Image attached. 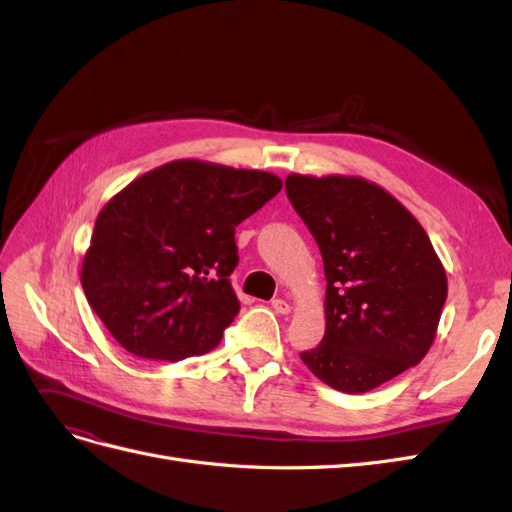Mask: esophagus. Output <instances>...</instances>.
<instances>
[{
	"label": "esophagus",
	"mask_w": 512,
	"mask_h": 512,
	"mask_svg": "<svg viewBox=\"0 0 512 512\" xmlns=\"http://www.w3.org/2000/svg\"><path fill=\"white\" fill-rule=\"evenodd\" d=\"M271 307L275 309L277 314H290V305H288V301H284V299H273V301H271Z\"/></svg>",
	"instance_id": "obj_1"
}]
</instances>
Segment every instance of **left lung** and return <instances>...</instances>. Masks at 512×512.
Listing matches in <instances>:
<instances>
[{
  "instance_id": "obj_1",
  "label": "left lung",
  "mask_w": 512,
  "mask_h": 512,
  "mask_svg": "<svg viewBox=\"0 0 512 512\" xmlns=\"http://www.w3.org/2000/svg\"><path fill=\"white\" fill-rule=\"evenodd\" d=\"M324 262L322 342L301 352L331 389L367 393L421 363L438 331L446 271L423 226L363 177H286Z\"/></svg>"
}]
</instances>
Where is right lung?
Wrapping results in <instances>:
<instances>
[{
	"label": "right lung",
	"mask_w": 512,
	"mask_h": 512,
	"mask_svg": "<svg viewBox=\"0 0 512 512\" xmlns=\"http://www.w3.org/2000/svg\"><path fill=\"white\" fill-rule=\"evenodd\" d=\"M282 190L265 170L175 160L136 177L98 213L81 284L117 342L181 361L220 344L239 314L235 226Z\"/></svg>",
	"instance_id": "right-lung-1"
}]
</instances>
